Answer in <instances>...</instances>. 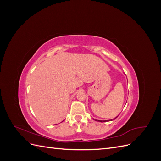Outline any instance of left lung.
Listing matches in <instances>:
<instances>
[{
  "mask_svg": "<svg viewBox=\"0 0 161 161\" xmlns=\"http://www.w3.org/2000/svg\"><path fill=\"white\" fill-rule=\"evenodd\" d=\"M112 119H111V120H109V121H111ZM96 121H101V122H105V121H101V120H96Z\"/></svg>",
  "mask_w": 161,
  "mask_h": 161,
  "instance_id": "left-lung-1",
  "label": "left lung"
}]
</instances>
